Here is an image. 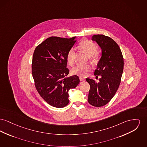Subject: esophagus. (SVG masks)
<instances>
[{
    "label": "esophagus",
    "mask_w": 147,
    "mask_h": 147,
    "mask_svg": "<svg viewBox=\"0 0 147 147\" xmlns=\"http://www.w3.org/2000/svg\"><path fill=\"white\" fill-rule=\"evenodd\" d=\"M79 79H80V81H84L85 80H86V79L84 78H82V77H80L79 78Z\"/></svg>",
    "instance_id": "1"
}]
</instances>
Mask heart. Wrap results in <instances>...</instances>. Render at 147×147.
Instances as JSON below:
<instances>
[{
  "label": "heart",
  "mask_w": 147,
  "mask_h": 147,
  "mask_svg": "<svg viewBox=\"0 0 147 147\" xmlns=\"http://www.w3.org/2000/svg\"><path fill=\"white\" fill-rule=\"evenodd\" d=\"M79 47L86 53L91 60L94 61L99 60V55L96 53L98 46L96 44L90 40L84 39L79 43ZM75 53L76 50L73 47L70 48L67 52V60L69 65H73L75 63ZM90 70L91 66L89 64H78L71 69V72L73 75L85 76Z\"/></svg>",
  "instance_id": "1"
}]
</instances>
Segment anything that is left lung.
<instances>
[{"mask_svg":"<svg viewBox=\"0 0 147 147\" xmlns=\"http://www.w3.org/2000/svg\"><path fill=\"white\" fill-rule=\"evenodd\" d=\"M92 39L99 45L102 53L94 71L96 77L100 76L99 82L96 83L92 79H86L90 86L88 101L94 107H100L110 102L119 88L124 60L119 47L110 37L94 35Z\"/></svg>","mask_w":147,"mask_h":147,"instance_id":"1","label":"left lung"}]
</instances>
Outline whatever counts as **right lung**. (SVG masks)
Here are the masks:
<instances>
[{
  "label": "right lung",
  "mask_w": 147,
  "mask_h": 147,
  "mask_svg": "<svg viewBox=\"0 0 147 147\" xmlns=\"http://www.w3.org/2000/svg\"><path fill=\"white\" fill-rule=\"evenodd\" d=\"M76 38L49 37L34 52L32 72L35 86L44 100L55 108L68 105L69 90L75 88L80 82L77 76L66 77L69 72L67 54L76 43Z\"/></svg>",
  "instance_id": "right-lung-1"
}]
</instances>
